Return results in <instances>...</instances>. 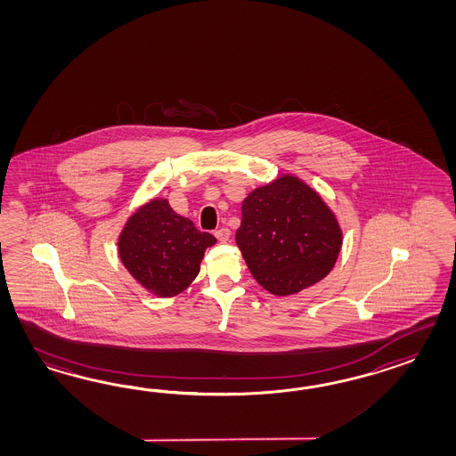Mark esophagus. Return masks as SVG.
Returning a JSON list of instances; mask_svg holds the SVG:
<instances>
[{"instance_id": "1", "label": "esophagus", "mask_w": 456, "mask_h": 456, "mask_svg": "<svg viewBox=\"0 0 456 456\" xmlns=\"http://www.w3.org/2000/svg\"><path fill=\"white\" fill-rule=\"evenodd\" d=\"M230 230L226 228V226H223V228H220V230H216L215 232V236H216V240L218 241H222V243H226L228 240H230Z\"/></svg>"}]
</instances>
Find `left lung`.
I'll list each match as a JSON object with an SVG mask.
<instances>
[{
  "label": "left lung",
  "instance_id": "8db88e82",
  "mask_svg": "<svg viewBox=\"0 0 456 456\" xmlns=\"http://www.w3.org/2000/svg\"><path fill=\"white\" fill-rule=\"evenodd\" d=\"M236 243L256 281L271 294L289 296L329 274L341 230L317 191L286 175L244 199Z\"/></svg>",
  "mask_w": 456,
  "mask_h": 456
}]
</instances>
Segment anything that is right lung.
<instances>
[{"mask_svg": "<svg viewBox=\"0 0 456 456\" xmlns=\"http://www.w3.org/2000/svg\"><path fill=\"white\" fill-rule=\"evenodd\" d=\"M215 236L170 208L152 200L134 213L119 234V257L139 284L154 296L174 297L187 289L200 271L203 253Z\"/></svg>", "mask_w": 456, "mask_h": 456, "instance_id": "1", "label": "right lung"}]
</instances>
